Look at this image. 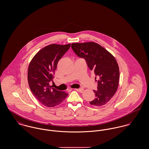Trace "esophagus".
<instances>
[{"instance_id": "1", "label": "esophagus", "mask_w": 149, "mask_h": 149, "mask_svg": "<svg viewBox=\"0 0 149 149\" xmlns=\"http://www.w3.org/2000/svg\"><path fill=\"white\" fill-rule=\"evenodd\" d=\"M76 91H77L79 92H82L83 91V88H76V89H75Z\"/></svg>"}]
</instances>
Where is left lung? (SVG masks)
Returning a JSON list of instances; mask_svg holds the SVG:
<instances>
[{"instance_id": "left-lung-1", "label": "left lung", "mask_w": 149, "mask_h": 149, "mask_svg": "<svg viewBox=\"0 0 149 149\" xmlns=\"http://www.w3.org/2000/svg\"><path fill=\"white\" fill-rule=\"evenodd\" d=\"M71 47L79 57L86 60L89 69L99 77L97 90H93L95 98L90 104L105 105L113 96L118 86L120 72L116 59L105 49L93 42L73 43Z\"/></svg>"}]
</instances>
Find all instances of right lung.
I'll list each match as a JSON object with an SVG mask.
<instances>
[{
  "instance_id": "obj_1",
  "label": "right lung",
  "mask_w": 149,
  "mask_h": 149,
  "mask_svg": "<svg viewBox=\"0 0 149 149\" xmlns=\"http://www.w3.org/2000/svg\"><path fill=\"white\" fill-rule=\"evenodd\" d=\"M71 44H52L40 50L32 59L28 70V80L30 89L36 98L47 107L61 104L68 93L52 88L53 75L58 62L66 53Z\"/></svg>"
}]
</instances>
